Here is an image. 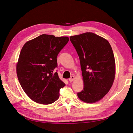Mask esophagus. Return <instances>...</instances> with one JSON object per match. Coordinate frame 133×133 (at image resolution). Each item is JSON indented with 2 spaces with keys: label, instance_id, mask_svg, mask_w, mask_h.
<instances>
[{
  "label": "esophagus",
  "instance_id": "1",
  "mask_svg": "<svg viewBox=\"0 0 133 133\" xmlns=\"http://www.w3.org/2000/svg\"><path fill=\"white\" fill-rule=\"evenodd\" d=\"M74 79H75V77H74V76H71V77H70V78H69V82H73V80H74Z\"/></svg>",
  "mask_w": 133,
  "mask_h": 133
}]
</instances>
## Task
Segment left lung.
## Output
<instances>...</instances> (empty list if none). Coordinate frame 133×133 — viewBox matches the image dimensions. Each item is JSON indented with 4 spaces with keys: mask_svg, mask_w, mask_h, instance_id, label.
I'll return each instance as SVG.
<instances>
[{
    "mask_svg": "<svg viewBox=\"0 0 133 133\" xmlns=\"http://www.w3.org/2000/svg\"><path fill=\"white\" fill-rule=\"evenodd\" d=\"M70 40L79 57L84 88L78 98L88 103L99 101L110 89L115 74V62L107 40L87 32L71 36Z\"/></svg>",
    "mask_w": 133,
    "mask_h": 133,
    "instance_id": "1",
    "label": "left lung"
}]
</instances>
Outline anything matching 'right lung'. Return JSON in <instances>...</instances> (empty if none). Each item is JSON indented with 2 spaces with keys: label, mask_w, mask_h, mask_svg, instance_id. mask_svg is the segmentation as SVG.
I'll return each instance as SVG.
<instances>
[{
  "label": "right lung",
  "mask_w": 133,
  "mask_h": 133,
  "mask_svg": "<svg viewBox=\"0 0 133 133\" xmlns=\"http://www.w3.org/2000/svg\"><path fill=\"white\" fill-rule=\"evenodd\" d=\"M67 37L42 34L23 46L17 64V74L23 90L34 102L50 104L59 97L65 85L59 78L57 56L69 42Z\"/></svg>",
  "instance_id": "add662e5"
}]
</instances>
